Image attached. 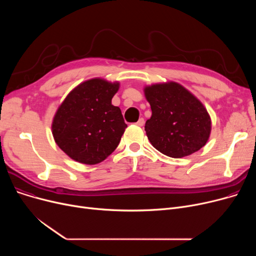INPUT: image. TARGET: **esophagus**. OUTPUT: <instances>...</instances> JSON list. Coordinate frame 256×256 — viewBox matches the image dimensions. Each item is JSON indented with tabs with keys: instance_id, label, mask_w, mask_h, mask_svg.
<instances>
[{
	"instance_id": "obj_1",
	"label": "esophagus",
	"mask_w": 256,
	"mask_h": 256,
	"mask_svg": "<svg viewBox=\"0 0 256 256\" xmlns=\"http://www.w3.org/2000/svg\"><path fill=\"white\" fill-rule=\"evenodd\" d=\"M136 124L139 126H143V124H144V119H143V118H140V119L137 121Z\"/></svg>"
}]
</instances>
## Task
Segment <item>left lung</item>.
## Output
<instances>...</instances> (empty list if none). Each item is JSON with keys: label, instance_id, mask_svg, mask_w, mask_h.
I'll use <instances>...</instances> for the list:
<instances>
[{"label": "left lung", "instance_id": "obj_1", "mask_svg": "<svg viewBox=\"0 0 256 256\" xmlns=\"http://www.w3.org/2000/svg\"><path fill=\"white\" fill-rule=\"evenodd\" d=\"M152 108L145 132L156 150L170 158L198 152L210 138V117L201 102L180 84L168 82L144 88Z\"/></svg>", "mask_w": 256, "mask_h": 256}]
</instances>
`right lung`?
I'll return each mask as SVG.
<instances>
[{
	"mask_svg": "<svg viewBox=\"0 0 256 256\" xmlns=\"http://www.w3.org/2000/svg\"><path fill=\"white\" fill-rule=\"evenodd\" d=\"M119 83L91 78L78 85L63 100L52 130L60 148L78 163L96 165L118 146L128 126L112 98Z\"/></svg>",
	"mask_w": 256,
	"mask_h": 256,
	"instance_id": "right-lung-1",
	"label": "right lung"
}]
</instances>
